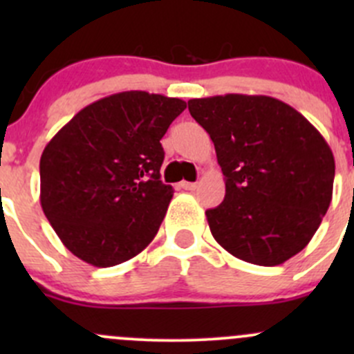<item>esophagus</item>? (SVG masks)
Listing matches in <instances>:
<instances>
[{
	"instance_id": "esophagus-1",
	"label": "esophagus",
	"mask_w": 354,
	"mask_h": 354,
	"mask_svg": "<svg viewBox=\"0 0 354 354\" xmlns=\"http://www.w3.org/2000/svg\"><path fill=\"white\" fill-rule=\"evenodd\" d=\"M181 188H183V190H195V188H197V183H192V181H181Z\"/></svg>"
}]
</instances>
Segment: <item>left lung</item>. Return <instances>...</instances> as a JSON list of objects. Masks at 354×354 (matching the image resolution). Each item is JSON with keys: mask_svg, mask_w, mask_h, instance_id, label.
Wrapping results in <instances>:
<instances>
[{"mask_svg": "<svg viewBox=\"0 0 354 354\" xmlns=\"http://www.w3.org/2000/svg\"><path fill=\"white\" fill-rule=\"evenodd\" d=\"M210 135L226 180L221 205L205 212L224 250L257 266H279L301 252L332 200L335 162L315 127L269 95L190 99Z\"/></svg>", "mask_w": 354, "mask_h": 354, "instance_id": "8db88e82", "label": "left lung"}]
</instances>
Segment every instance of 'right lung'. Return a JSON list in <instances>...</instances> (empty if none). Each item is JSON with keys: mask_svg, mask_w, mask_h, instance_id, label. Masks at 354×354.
Instances as JSON below:
<instances>
[{"mask_svg": "<svg viewBox=\"0 0 354 354\" xmlns=\"http://www.w3.org/2000/svg\"><path fill=\"white\" fill-rule=\"evenodd\" d=\"M187 108L128 91L78 111L41 156V205L63 245L94 267L133 259L157 234L173 198L160 181V138Z\"/></svg>", "mask_w": 354, "mask_h": 354, "instance_id": "add662e5", "label": "right lung"}]
</instances>
